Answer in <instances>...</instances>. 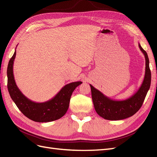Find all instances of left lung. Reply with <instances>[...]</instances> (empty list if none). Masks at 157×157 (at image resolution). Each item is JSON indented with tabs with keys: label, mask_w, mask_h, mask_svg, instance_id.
<instances>
[{
	"label": "left lung",
	"mask_w": 157,
	"mask_h": 157,
	"mask_svg": "<svg viewBox=\"0 0 157 157\" xmlns=\"http://www.w3.org/2000/svg\"><path fill=\"white\" fill-rule=\"evenodd\" d=\"M139 47L145 58V74L141 86L133 95L127 99L117 101L107 97L90 84L95 109L103 119L117 121L130 117L135 114L143 105L151 86V73L147 53L140 46V44Z\"/></svg>",
	"instance_id": "8db88e82"
}]
</instances>
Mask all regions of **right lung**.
Here are the masks:
<instances>
[{
    "mask_svg": "<svg viewBox=\"0 0 157 157\" xmlns=\"http://www.w3.org/2000/svg\"><path fill=\"white\" fill-rule=\"evenodd\" d=\"M16 54L15 50L7 67L8 90L16 105L26 117L36 122H50L63 117L69 107L72 93L82 82H76L67 84L53 98L46 102L36 103L31 101L20 91L15 82L13 64Z\"/></svg>",
    "mask_w": 157,
    "mask_h": 157,
    "instance_id": "add662e5",
    "label": "right lung"
}]
</instances>
